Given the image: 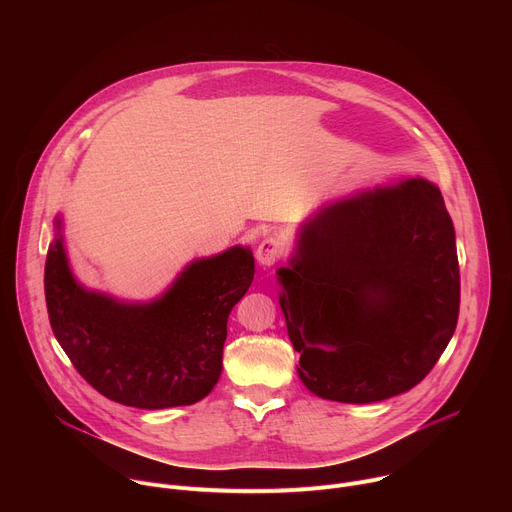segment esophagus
Here are the masks:
<instances>
[{
    "instance_id": "1",
    "label": "esophagus",
    "mask_w": 512,
    "mask_h": 512,
    "mask_svg": "<svg viewBox=\"0 0 512 512\" xmlns=\"http://www.w3.org/2000/svg\"><path fill=\"white\" fill-rule=\"evenodd\" d=\"M281 253H283L281 241H279L277 237L269 235V237H265V239L259 243V247H257V251H255V257H257V263H259L261 267H271V265H275V263L279 261Z\"/></svg>"
}]
</instances>
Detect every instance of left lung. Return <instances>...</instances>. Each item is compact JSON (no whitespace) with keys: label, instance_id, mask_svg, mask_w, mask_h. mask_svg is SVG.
<instances>
[{"label":"left lung","instance_id":"1","mask_svg":"<svg viewBox=\"0 0 512 512\" xmlns=\"http://www.w3.org/2000/svg\"><path fill=\"white\" fill-rule=\"evenodd\" d=\"M277 275L298 375L322 399L375 403L413 389L458 324L454 223L423 178L326 204Z\"/></svg>","mask_w":512,"mask_h":512}]
</instances>
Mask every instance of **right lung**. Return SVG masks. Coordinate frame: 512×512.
I'll list each match as a JSON object with an SVG mask.
<instances>
[{
	"mask_svg": "<svg viewBox=\"0 0 512 512\" xmlns=\"http://www.w3.org/2000/svg\"><path fill=\"white\" fill-rule=\"evenodd\" d=\"M255 275L241 245L192 261L166 294L127 304L72 275L56 218L44 294L52 332L81 377L111 401L166 409L204 399L223 371L227 320Z\"/></svg>",
	"mask_w": 512,
	"mask_h": 512,
	"instance_id": "add662e5",
	"label": "right lung"
}]
</instances>
